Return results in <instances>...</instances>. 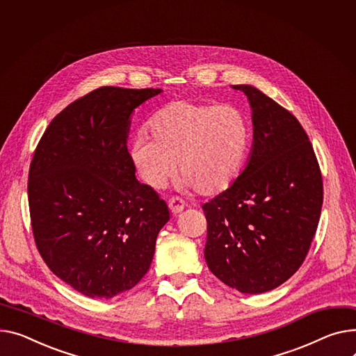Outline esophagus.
Segmentation results:
<instances>
[{
    "label": "esophagus",
    "instance_id": "34e87169",
    "mask_svg": "<svg viewBox=\"0 0 356 356\" xmlns=\"http://www.w3.org/2000/svg\"><path fill=\"white\" fill-rule=\"evenodd\" d=\"M169 209L172 213H175V215H177V213H181L183 209H184V202L180 199V197H172L169 200Z\"/></svg>",
    "mask_w": 356,
    "mask_h": 356
}]
</instances>
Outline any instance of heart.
<instances>
[{
  "label": "heart",
  "instance_id": "obj_1",
  "mask_svg": "<svg viewBox=\"0 0 356 356\" xmlns=\"http://www.w3.org/2000/svg\"><path fill=\"white\" fill-rule=\"evenodd\" d=\"M152 137L138 134L129 154L140 179L152 188L163 187L176 172L183 191L219 195L239 177L250 143L246 114L233 104L172 102L149 124Z\"/></svg>",
  "mask_w": 356,
  "mask_h": 356
}]
</instances>
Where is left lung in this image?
Here are the masks:
<instances>
[{
  "mask_svg": "<svg viewBox=\"0 0 356 356\" xmlns=\"http://www.w3.org/2000/svg\"><path fill=\"white\" fill-rule=\"evenodd\" d=\"M253 143L227 191L202 206L210 272L242 293H264L303 264L323 202L319 164L298 118L249 84Z\"/></svg>",
  "mask_w": 356,
  "mask_h": 356,
  "instance_id": "obj_1",
  "label": "left lung"
}]
</instances>
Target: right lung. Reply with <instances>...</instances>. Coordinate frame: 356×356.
I'll list each match as a JSON object with an SVG mask.
<instances>
[{"instance_id":"add662e5","label":"right lung","mask_w":356,"mask_h":356,"mask_svg":"<svg viewBox=\"0 0 356 356\" xmlns=\"http://www.w3.org/2000/svg\"><path fill=\"white\" fill-rule=\"evenodd\" d=\"M160 88L100 87L44 131L29 173V204L44 262L80 293L110 299L143 277L168 204L136 179L130 118Z\"/></svg>"}]
</instances>
